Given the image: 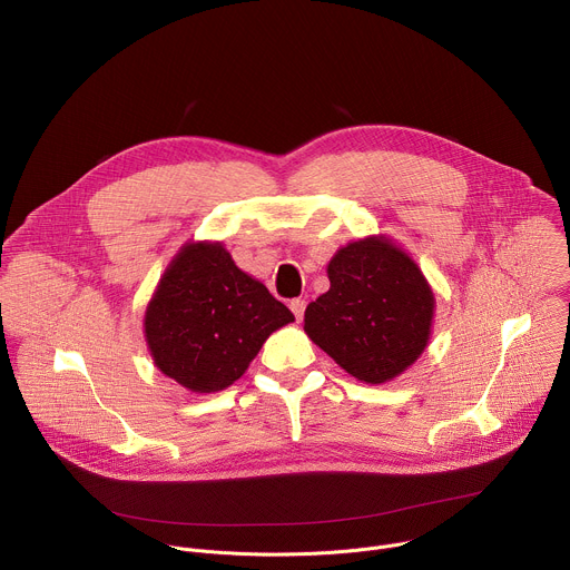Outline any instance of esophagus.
I'll return each instance as SVG.
<instances>
[{
	"mask_svg": "<svg viewBox=\"0 0 570 570\" xmlns=\"http://www.w3.org/2000/svg\"><path fill=\"white\" fill-rule=\"evenodd\" d=\"M288 306H291V311H293V315H295V320H297V322H299V320H302V317H304V308H306V302H304V299H299V297H297V299H291V304H288Z\"/></svg>",
	"mask_w": 570,
	"mask_h": 570,
	"instance_id": "obj_1",
	"label": "esophagus"
}]
</instances>
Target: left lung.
Masks as SVG:
<instances>
[{
    "instance_id": "1",
    "label": "left lung",
    "mask_w": 570,
    "mask_h": 570,
    "mask_svg": "<svg viewBox=\"0 0 570 570\" xmlns=\"http://www.w3.org/2000/svg\"><path fill=\"white\" fill-rule=\"evenodd\" d=\"M330 291L304 311V332L361 383L401 376L429 347L435 293L417 262L385 234L338 248Z\"/></svg>"
}]
</instances>
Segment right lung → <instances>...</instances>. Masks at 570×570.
Returning <instances> with one entry per match:
<instances>
[{"label": "right lung", "instance_id": "obj_1", "mask_svg": "<svg viewBox=\"0 0 570 570\" xmlns=\"http://www.w3.org/2000/svg\"><path fill=\"white\" fill-rule=\"evenodd\" d=\"M295 322L220 240H189L161 273L144 311L155 367L196 394L238 381L271 334Z\"/></svg>", "mask_w": 570, "mask_h": 570}]
</instances>
